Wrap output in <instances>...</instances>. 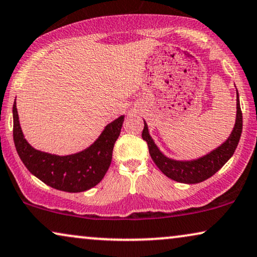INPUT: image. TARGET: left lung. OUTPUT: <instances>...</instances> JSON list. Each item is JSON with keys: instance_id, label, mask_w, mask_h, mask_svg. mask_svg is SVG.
<instances>
[{"instance_id": "1", "label": "left lung", "mask_w": 257, "mask_h": 257, "mask_svg": "<svg viewBox=\"0 0 257 257\" xmlns=\"http://www.w3.org/2000/svg\"><path fill=\"white\" fill-rule=\"evenodd\" d=\"M242 133V112L239 106V96L236 89V119L234 128L230 136L217 148L211 150L204 156L195 159H172L165 156L157 145L152 137L150 136L149 127L144 120V130L142 137L148 143L149 152L152 161L166 177L185 184H196L201 183L214 176L226 162L234 155L236 148L241 138Z\"/></svg>"}]
</instances>
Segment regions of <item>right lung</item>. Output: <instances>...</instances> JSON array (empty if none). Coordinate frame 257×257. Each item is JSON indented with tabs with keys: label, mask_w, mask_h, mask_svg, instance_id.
Instances as JSON below:
<instances>
[{
	"label": "right lung",
	"mask_w": 257,
	"mask_h": 257,
	"mask_svg": "<svg viewBox=\"0 0 257 257\" xmlns=\"http://www.w3.org/2000/svg\"><path fill=\"white\" fill-rule=\"evenodd\" d=\"M124 118L122 114L106 125L94 143L82 151L58 156L36 150L27 142L14 101L13 135L16 151L28 171L45 184L66 192L86 191L101 182L107 172L112 161L113 146L120 135Z\"/></svg>",
	"instance_id": "add662e5"
}]
</instances>
